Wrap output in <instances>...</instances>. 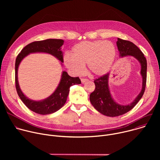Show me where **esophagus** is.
I'll return each mask as SVG.
<instances>
[{
    "mask_svg": "<svg viewBox=\"0 0 160 160\" xmlns=\"http://www.w3.org/2000/svg\"><path fill=\"white\" fill-rule=\"evenodd\" d=\"M88 80V79H87V78H82L81 79V82H82V83H85L86 81H87Z\"/></svg>",
    "mask_w": 160,
    "mask_h": 160,
    "instance_id": "obj_1",
    "label": "esophagus"
}]
</instances>
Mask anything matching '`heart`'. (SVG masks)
<instances>
[{
  "label": "heart",
  "mask_w": 160,
  "mask_h": 160,
  "mask_svg": "<svg viewBox=\"0 0 160 160\" xmlns=\"http://www.w3.org/2000/svg\"><path fill=\"white\" fill-rule=\"evenodd\" d=\"M72 56L66 54L64 62L75 74H80L87 63L89 73L95 77L106 74L111 68L117 56V49L110 41H83L73 47Z\"/></svg>",
  "instance_id": "1"
}]
</instances>
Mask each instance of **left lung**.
I'll use <instances>...</instances> for the list:
<instances>
[{
    "label": "left lung",
    "mask_w": 160,
    "mask_h": 160,
    "mask_svg": "<svg viewBox=\"0 0 160 160\" xmlns=\"http://www.w3.org/2000/svg\"><path fill=\"white\" fill-rule=\"evenodd\" d=\"M120 56H132L138 59L141 65V73L142 77L141 92L135 100L128 105H120L112 98L108 85L109 73L94 80L96 88L90 95V101L94 108L107 117H118L130 111L142 98L146 85L147 61L142 51L136 45L128 40L118 38L117 42Z\"/></svg>",
    "instance_id": "obj_1"
}]
</instances>
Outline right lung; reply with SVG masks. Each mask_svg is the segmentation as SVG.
<instances>
[{"label":"right lung","instance_id":"1","mask_svg":"<svg viewBox=\"0 0 160 160\" xmlns=\"http://www.w3.org/2000/svg\"><path fill=\"white\" fill-rule=\"evenodd\" d=\"M64 40L61 39H47L32 42L22 49L18 55L15 62V83L17 93L26 106L32 111L40 115H49L61 109L65 104L69 94L70 88L73 85L80 84L79 77H72L67 72H62L59 84L54 92L47 99L40 101H35L27 98L20 89L18 80V69L21 61L30 53L45 52L57 58L63 62V54L61 47Z\"/></svg>","mask_w":160,"mask_h":160}]
</instances>
